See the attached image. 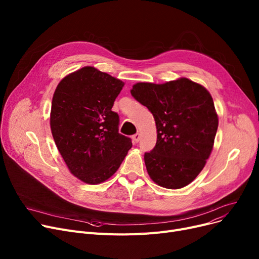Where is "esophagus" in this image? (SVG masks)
<instances>
[{
	"mask_svg": "<svg viewBox=\"0 0 259 259\" xmlns=\"http://www.w3.org/2000/svg\"><path fill=\"white\" fill-rule=\"evenodd\" d=\"M140 139H141V134H140V133H135L134 135H132L133 143H139V142H140Z\"/></svg>",
	"mask_w": 259,
	"mask_h": 259,
	"instance_id": "obj_1",
	"label": "esophagus"
}]
</instances>
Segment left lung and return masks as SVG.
Returning a JSON list of instances; mask_svg holds the SVG:
<instances>
[{
	"instance_id": "1",
	"label": "left lung",
	"mask_w": 259,
	"mask_h": 259,
	"mask_svg": "<svg viewBox=\"0 0 259 259\" xmlns=\"http://www.w3.org/2000/svg\"><path fill=\"white\" fill-rule=\"evenodd\" d=\"M131 94L155 119L156 145L144 156L149 176L167 189L188 186L205 167L219 127L211 94L186 77L137 83Z\"/></svg>"
}]
</instances>
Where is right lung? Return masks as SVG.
Listing matches in <instances>:
<instances>
[{
	"instance_id": "right-lung-1",
	"label": "right lung",
	"mask_w": 259,
	"mask_h": 259,
	"mask_svg": "<svg viewBox=\"0 0 259 259\" xmlns=\"http://www.w3.org/2000/svg\"><path fill=\"white\" fill-rule=\"evenodd\" d=\"M124 81L86 66L66 75L54 91L50 128L66 165L79 181L98 185L117 171L132 147L118 133L111 109Z\"/></svg>"
}]
</instances>
